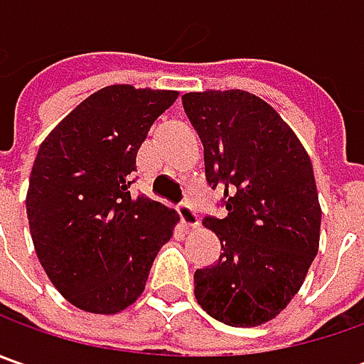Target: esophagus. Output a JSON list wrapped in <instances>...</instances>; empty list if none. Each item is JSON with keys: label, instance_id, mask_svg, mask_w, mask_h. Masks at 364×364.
<instances>
[{"label": "esophagus", "instance_id": "esophagus-1", "mask_svg": "<svg viewBox=\"0 0 364 364\" xmlns=\"http://www.w3.org/2000/svg\"><path fill=\"white\" fill-rule=\"evenodd\" d=\"M178 213H180V218H182V225H184V227H192V229H194V227L200 225V217H198V213L192 208V204H180Z\"/></svg>", "mask_w": 364, "mask_h": 364}]
</instances>
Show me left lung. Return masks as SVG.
I'll return each mask as SVG.
<instances>
[{"mask_svg":"<svg viewBox=\"0 0 364 364\" xmlns=\"http://www.w3.org/2000/svg\"><path fill=\"white\" fill-rule=\"evenodd\" d=\"M204 146V172L225 188L227 217H204L220 241L215 265L196 269L194 296L229 326H259L298 294L320 243L322 210L308 151L257 95H182Z\"/></svg>","mask_w":364,"mask_h":364,"instance_id":"8db88e82","label":"left lung"}]
</instances>
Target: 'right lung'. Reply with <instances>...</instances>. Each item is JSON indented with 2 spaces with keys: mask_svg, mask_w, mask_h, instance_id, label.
Here are the masks:
<instances>
[{
  "mask_svg": "<svg viewBox=\"0 0 364 364\" xmlns=\"http://www.w3.org/2000/svg\"><path fill=\"white\" fill-rule=\"evenodd\" d=\"M176 91L111 85L73 109L38 149L26 213L54 287L91 314H117L146 289L151 263L180 220L129 192L135 158Z\"/></svg>",
  "mask_w": 364,
  "mask_h": 364,
  "instance_id": "add662e5",
  "label": "right lung"
}]
</instances>
